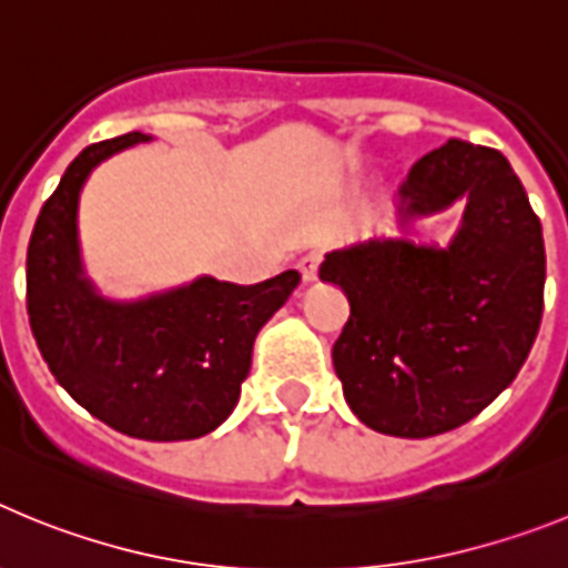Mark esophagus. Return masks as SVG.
I'll return each instance as SVG.
<instances>
[{"instance_id": "obj_1", "label": "esophagus", "mask_w": 568, "mask_h": 568, "mask_svg": "<svg viewBox=\"0 0 568 568\" xmlns=\"http://www.w3.org/2000/svg\"><path fill=\"white\" fill-rule=\"evenodd\" d=\"M321 258H324V253H321V250H313V253H307L304 258L298 261V270H301V275H304V284H315V281H318Z\"/></svg>"}]
</instances>
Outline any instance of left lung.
Segmentation results:
<instances>
[{
	"label": "left lung",
	"instance_id": "1",
	"mask_svg": "<svg viewBox=\"0 0 568 568\" xmlns=\"http://www.w3.org/2000/svg\"><path fill=\"white\" fill-rule=\"evenodd\" d=\"M398 239L333 250L321 281L344 290L349 321L335 375L361 424L433 438L484 413L520 373L544 315L540 219L504 153L449 139L398 190ZM465 202L446 248L412 224Z\"/></svg>",
	"mask_w": 568,
	"mask_h": 568
}]
</instances>
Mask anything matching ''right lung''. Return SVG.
<instances>
[{
  "instance_id": "obj_1",
  "label": "right lung",
  "mask_w": 568,
  "mask_h": 568,
  "mask_svg": "<svg viewBox=\"0 0 568 568\" xmlns=\"http://www.w3.org/2000/svg\"><path fill=\"white\" fill-rule=\"evenodd\" d=\"M153 135L90 144L70 162L28 244V315L53 378L93 418L142 440H193L222 426L250 375L258 329L298 287L295 270L239 287L199 275L144 298H104L84 273L79 195L88 175Z\"/></svg>"
}]
</instances>
